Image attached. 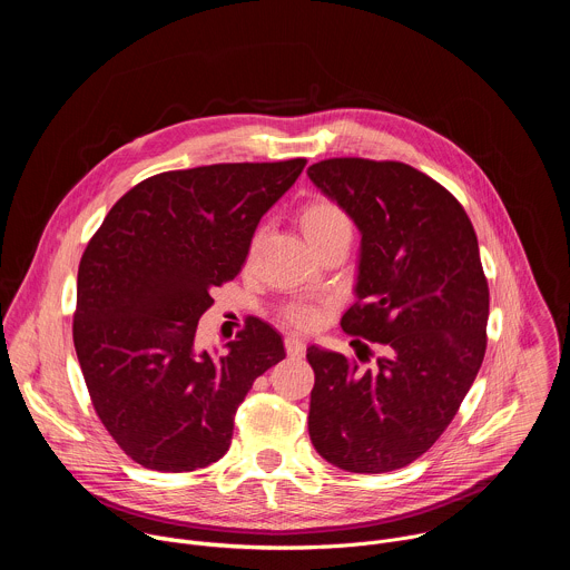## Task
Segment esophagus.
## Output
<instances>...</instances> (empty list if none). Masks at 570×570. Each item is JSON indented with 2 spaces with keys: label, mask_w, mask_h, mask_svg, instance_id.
<instances>
[{
  "label": "esophagus",
  "mask_w": 570,
  "mask_h": 570,
  "mask_svg": "<svg viewBox=\"0 0 570 570\" xmlns=\"http://www.w3.org/2000/svg\"><path fill=\"white\" fill-rule=\"evenodd\" d=\"M284 347H286V354L291 358H299L304 354V343L299 338H295V336H286L284 338Z\"/></svg>",
  "instance_id": "1"
}]
</instances>
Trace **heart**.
I'll use <instances>...</instances> for the list:
<instances>
[{
    "instance_id": "b5f03b06",
    "label": "heart",
    "mask_w": 570,
    "mask_h": 570,
    "mask_svg": "<svg viewBox=\"0 0 570 570\" xmlns=\"http://www.w3.org/2000/svg\"><path fill=\"white\" fill-rule=\"evenodd\" d=\"M299 229L308 240V246L315 248L322 240H327L341 232H350L352 225L350 216L336 200L317 196L299 209ZM284 320L299 332H313L324 320V308L311 304H293L284 308Z\"/></svg>"
}]
</instances>
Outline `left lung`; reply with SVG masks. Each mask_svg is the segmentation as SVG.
I'll use <instances>...</instances> for the list:
<instances>
[{"label": "left lung", "instance_id": "obj_1", "mask_svg": "<svg viewBox=\"0 0 570 570\" xmlns=\"http://www.w3.org/2000/svg\"><path fill=\"white\" fill-rule=\"evenodd\" d=\"M306 174L361 229L358 299L341 327L385 347L374 370L306 350L308 435L338 469L394 471L438 442L482 365L490 288L478 238L453 194L403 161L334 157Z\"/></svg>", "mask_w": 570, "mask_h": 570}]
</instances>
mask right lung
<instances>
[{
    "label": "right lung",
    "instance_id": "add662e5",
    "mask_svg": "<svg viewBox=\"0 0 570 570\" xmlns=\"http://www.w3.org/2000/svg\"><path fill=\"white\" fill-rule=\"evenodd\" d=\"M306 165L238 161L141 180L80 257L73 347L95 411L137 464L196 471L220 460L255 379L286 352L248 317L223 354L196 352L212 288L234 279L262 216Z\"/></svg>",
    "mask_w": 570,
    "mask_h": 570
}]
</instances>
